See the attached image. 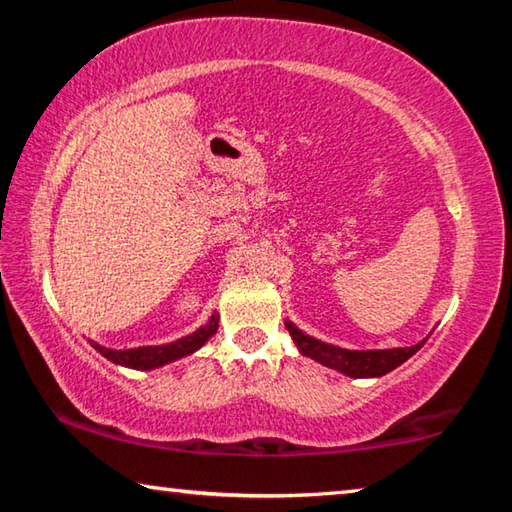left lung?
<instances>
[{"label": "left lung", "instance_id": "left-lung-1", "mask_svg": "<svg viewBox=\"0 0 512 512\" xmlns=\"http://www.w3.org/2000/svg\"><path fill=\"white\" fill-rule=\"evenodd\" d=\"M287 329L291 334V339L296 341L298 350L305 354V357H311L318 363H323L327 368H334L343 372L348 377H381L386 372L395 370L400 363H404L409 357H413L415 352L422 348V343L411 345V348H393V350H343L336 348V345H327L320 343L311 336L302 334L300 329L289 323L287 320Z\"/></svg>", "mask_w": 512, "mask_h": 512}]
</instances>
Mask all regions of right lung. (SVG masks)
<instances>
[{
  "instance_id": "1",
  "label": "right lung",
  "mask_w": 512,
  "mask_h": 512,
  "mask_svg": "<svg viewBox=\"0 0 512 512\" xmlns=\"http://www.w3.org/2000/svg\"><path fill=\"white\" fill-rule=\"evenodd\" d=\"M216 327H219V316L214 314L210 318V323L203 325L201 329H196L194 334H189L185 339L173 341L167 345H149V348H135V350H110L97 343L92 345L103 354V357L110 359L112 363H119V366L135 368V370H151L196 352L216 332Z\"/></svg>"
}]
</instances>
